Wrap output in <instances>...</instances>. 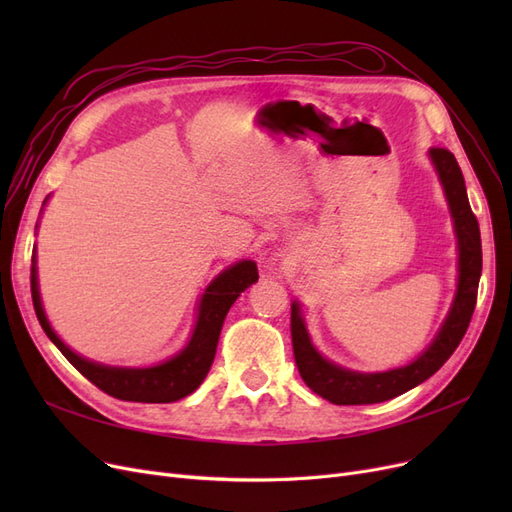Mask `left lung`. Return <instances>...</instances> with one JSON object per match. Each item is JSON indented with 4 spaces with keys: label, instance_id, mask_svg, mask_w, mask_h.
Segmentation results:
<instances>
[{
    "label": "left lung",
    "instance_id": "8db88e82",
    "mask_svg": "<svg viewBox=\"0 0 512 512\" xmlns=\"http://www.w3.org/2000/svg\"><path fill=\"white\" fill-rule=\"evenodd\" d=\"M429 156L436 164L444 192L451 205L455 220V232L459 239V288L448 314L444 327L440 329L433 344L406 367L384 371V374H356V371L337 367L314 350L309 342L305 324L299 314V305L292 303L290 312V335L292 352L297 361L303 382L316 395L329 399L337 406H361L380 404V401L393 399L401 393L414 389L416 384L425 382L429 376L451 359L459 342L466 335L476 307L478 280L483 271V247H480V228L476 215L472 213L470 200L466 194V181H463L461 168L455 156L446 147H431Z\"/></svg>",
    "mask_w": 512,
    "mask_h": 512
}]
</instances>
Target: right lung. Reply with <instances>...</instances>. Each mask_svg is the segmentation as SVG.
Listing matches in <instances>:
<instances>
[{
  "instance_id": "right-lung-1",
  "label": "right lung",
  "mask_w": 512,
  "mask_h": 512,
  "mask_svg": "<svg viewBox=\"0 0 512 512\" xmlns=\"http://www.w3.org/2000/svg\"><path fill=\"white\" fill-rule=\"evenodd\" d=\"M258 282V269L252 260L237 262L235 267L226 269L220 277H215L213 284L203 294L198 309V322L190 344L185 346L181 354L162 365L147 369H123V367H104L91 363L74 354L61 339L53 333L51 324L40 305L38 282H36V265H32V301L40 327L49 335L51 342L59 348V352L81 371V374L96 384L106 395L123 399V401H143V404H168L181 397L194 393L200 382L205 380L207 371L213 363L215 348L224 318L230 305L237 301L239 294Z\"/></svg>"
}]
</instances>
